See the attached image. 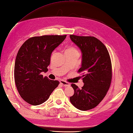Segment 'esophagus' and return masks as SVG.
Listing matches in <instances>:
<instances>
[{
  "mask_svg": "<svg viewBox=\"0 0 133 133\" xmlns=\"http://www.w3.org/2000/svg\"><path fill=\"white\" fill-rule=\"evenodd\" d=\"M60 84H62V85H64V87H69L70 85V83H69L68 82H66L64 80H60Z\"/></svg>",
  "mask_w": 133,
  "mask_h": 133,
  "instance_id": "1",
  "label": "esophagus"
}]
</instances>
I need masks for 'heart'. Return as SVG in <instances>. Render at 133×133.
<instances>
[{"instance_id":"1","label":"heart","mask_w":133,"mask_h":133,"mask_svg":"<svg viewBox=\"0 0 133 133\" xmlns=\"http://www.w3.org/2000/svg\"><path fill=\"white\" fill-rule=\"evenodd\" d=\"M67 50H72V51H77V50L76 49H75V48H69V49H67Z\"/></svg>"}]
</instances>
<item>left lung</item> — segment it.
<instances>
[{"label": "left lung", "instance_id": "8db88e82", "mask_svg": "<svg viewBox=\"0 0 133 133\" xmlns=\"http://www.w3.org/2000/svg\"><path fill=\"white\" fill-rule=\"evenodd\" d=\"M70 37L83 54L78 73L83 72L84 83L81 89L71 84L74 94L70 100L79 110H90L103 100L110 88L112 78L110 57L105 45L95 37L74 35Z\"/></svg>", "mask_w": 133, "mask_h": 133}]
</instances>
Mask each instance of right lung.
<instances>
[{
	"mask_svg": "<svg viewBox=\"0 0 133 133\" xmlns=\"http://www.w3.org/2000/svg\"><path fill=\"white\" fill-rule=\"evenodd\" d=\"M66 37L64 35L33 37L25 41L17 55L14 81L21 97L32 105L45 102L59 84L43 77L50 64L52 52Z\"/></svg>",
	"mask_w": 133,
	"mask_h": 133,
	"instance_id": "1",
	"label": "right lung"
}]
</instances>
